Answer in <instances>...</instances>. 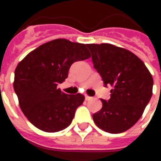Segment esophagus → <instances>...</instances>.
I'll use <instances>...</instances> for the list:
<instances>
[{
	"label": "esophagus",
	"mask_w": 161,
	"mask_h": 161,
	"mask_svg": "<svg viewBox=\"0 0 161 161\" xmlns=\"http://www.w3.org/2000/svg\"><path fill=\"white\" fill-rule=\"evenodd\" d=\"M91 98H92V97H90V96H88V95H87V94H86L85 95V100H90Z\"/></svg>",
	"instance_id": "1"
}]
</instances>
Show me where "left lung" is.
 <instances>
[{"label": "left lung", "instance_id": "8db88e82", "mask_svg": "<svg viewBox=\"0 0 161 161\" xmlns=\"http://www.w3.org/2000/svg\"><path fill=\"white\" fill-rule=\"evenodd\" d=\"M87 47L104 86L112 87L111 98L101 99L103 107L93 114V121L105 132H125L140 119L150 102L152 75L143 61L127 49L109 43Z\"/></svg>", "mask_w": 161, "mask_h": 161}]
</instances>
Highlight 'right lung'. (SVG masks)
Wrapping results in <instances>:
<instances>
[{"mask_svg":"<svg viewBox=\"0 0 161 161\" xmlns=\"http://www.w3.org/2000/svg\"><path fill=\"white\" fill-rule=\"evenodd\" d=\"M85 44L58 38L39 46L17 64L13 87L27 119L44 132L54 133L71 125L84 96L66 94L57 88L68 78L74 62L91 57Z\"/></svg>","mask_w":161,"mask_h":161,"instance_id":"obj_1","label":"right lung"}]
</instances>
